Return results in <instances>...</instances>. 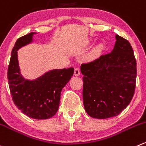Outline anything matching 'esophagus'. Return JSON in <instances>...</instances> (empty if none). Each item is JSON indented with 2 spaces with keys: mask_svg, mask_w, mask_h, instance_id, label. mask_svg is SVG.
<instances>
[{
  "mask_svg": "<svg viewBox=\"0 0 146 146\" xmlns=\"http://www.w3.org/2000/svg\"><path fill=\"white\" fill-rule=\"evenodd\" d=\"M80 69L78 68H76L74 70V75L76 76H78L79 75H80Z\"/></svg>",
  "mask_w": 146,
  "mask_h": 146,
  "instance_id": "1",
  "label": "esophagus"
}]
</instances>
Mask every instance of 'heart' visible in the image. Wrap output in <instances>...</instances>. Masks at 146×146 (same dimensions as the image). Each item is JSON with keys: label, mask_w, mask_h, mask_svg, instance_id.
<instances>
[{"label": "heart", "mask_w": 146, "mask_h": 146, "mask_svg": "<svg viewBox=\"0 0 146 146\" xmlns=\"http://www.w3.org/2000/svg\"><path fill=\"white\" fill-rule=\"evenodd\" d=\"M101 50H102L101 46H98L97 48H96V49H95V50H94L95 54L99 55L100 53H101Z\"/></svg>", "instance_id": "obj_1"}]
</instances>
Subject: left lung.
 <instances>
[{
    "label": "left lung",
    "mask_w": 146,
    "mask_h": 146,
    "mask_svg": "<svg viewBox=\"0 0 146 146\" xmlns=\"http://www.w3.org/2000/svg\"><path fill=\"white\" fill-rule=\"evenodd\" d=\"M111 53L82 63L83 99L88 115L105 119L119 115L133 97L136 60L129 42L115 35Z\"/></svg>",
    "instance_id": "8db88e82"
}]
</instances>
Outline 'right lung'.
<instances>
[{"label": "right lung", "mask_w": 146, "mask_h": 146, "mask_svg": "<svg viewBox=\"0 0 146 146\" xmlns=\"http://www.w3.org/2000/svg\"><path fill=\"white\" fill-rule=\"evenodd\" d=\"M36 33H30L15 42L8 66V80L13 101L23 113L35 119H48L57 113L61 90L73 76L74 68L53 69L33 80L24 78L19 67L18 50L32 43Z\"/></svg>", "instance_id": "obj_1"}]
</instances>
